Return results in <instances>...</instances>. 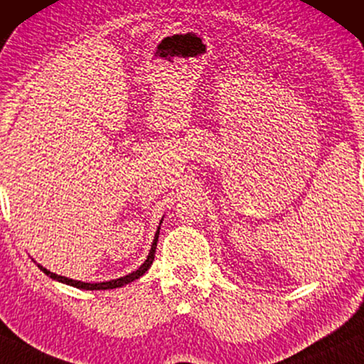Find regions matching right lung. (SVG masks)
<instances>
[{
    "label": "right lung",
    "mask_w": 364,
    "mask_h": 364,
    "mask_svg": "<svg viewBox=\"0 0 364 364\" xmlns=\"http://www.w3.org/2000/svg\"><path fill=\"white\" fill-rule=\"evenodd\" d=\"M161 222H164V219L160 220V225ZM160 225L159 229H156L155 232V237H154V242H151V247H150V252L147 255V259L140 264V267L132 271V273H129L126 276H121V278L117 279H109V281H102V283H83V281H77V279H70V278H65V276H60V274H55L52 273L50 269L43 268L42 264H37L43 273H46L48 278L55 279L58 281V283H63V284H68V286H73L77 287V289H85V291H105V289H116V287H122L126 286L129 283H132V281L139 279L140 276H144L145 273H147V269L151 267V263H154V258H155V250H156V242H159V235H160Z\"/></svg>",
    "instance_id": "right-lung-1"
}]
</instances>
